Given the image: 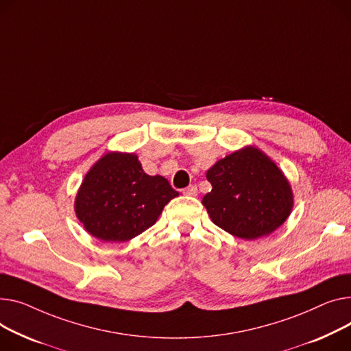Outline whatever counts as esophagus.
I'll list each match as a JSON object with an SVG mask.
<instances>
[{
  "label": "esophagus",
  "instance_id": "34e87169",
  "mask_svg": "<svg viewBox=\"0 0 351 351\" xmlns=\"http://www.w3.org/2000/svg\"><path fill=\"white\" fill-rule=\"evenodd\" d=\"M183 193H184L186 196H197V186H195V184L188 186V188H186V189L183 191Z\"/></svg>",
  "mask_w": 351,
  "mask_h": 351
}]
</instances>
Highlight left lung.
Returning a JSON list of instances; mask_svg holds the SVG:
<instances>
[{"instance_id": "1", "label": "left lung", "mask_w": 351, "mask_h": 351, "mask_svg": "<svg viewBox=\"0 0 351 351\" xmlns=\"http://www.w3.org/2000/svg\"><path fill=\"white\" fill-rule=\"evenodd\" d=\"M212 183L202 200L212 221L243 240L271 234L289 217L293 193L284 172L252 145L217 160L206 173Z\"/></svg>"}]
</instances>
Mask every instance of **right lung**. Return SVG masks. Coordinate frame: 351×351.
Returning a JSON list of instances; mask_svg holds the SVG:
<instances>
[{
  "label": "right lung",
  "mask_w": 351,
  "mask_h": 351,
  "mask_svg": "<svg viewBox=\"0 0 351 351\" xmlns=\"http://www.w3.org/2000/svg\"><path fill=\"white\" fill-rule=\"evenodd\" d=\"M176 196L168 179L144 172L135 154L108 152L86 173L75 212L93 237L124 243L154 226Z\"/></svg>",
  "instance_id": "1"
}]
</instances>
